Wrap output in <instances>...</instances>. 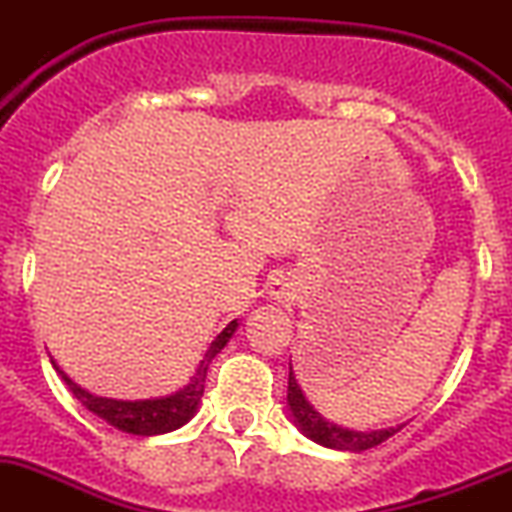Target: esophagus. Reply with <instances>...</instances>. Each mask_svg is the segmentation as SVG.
<instances>
[{"label":"esophagus","mask_w":512,"mask_h":512,"mask_svg":"<svg viewBox=\"0 0 512 512\" xmlns=\"http://www.w3.org/2000/svg\"><path fill=\"white\" fill-rule=\"evenodd\" d=\"M273 293H275V291H273Z\"/></svg>","instance_id":"esophagus-1"}]
</instances>
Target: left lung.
Here are the masks:
<instances>
[{
  "label": "left lung",
  "instance_id": "left-lung-1",
  "mask_svg": "<svg viewBox=\"0 0 512 512\" xmlns=\"http://www.w3.org/2000/svg\"><path fill=\"white\" fill-rule=\"evenodd\" d=\"M288 410H291L296 428H299L306 438H311V441L319 443V446L337 448V451H353V453L368 451V448L379 446V443H384L386 438H391V435L402 430V425H397V428L366 430V433H363V430L340 428V425H335V422L324 420V417L311 407L309 399L304 397L301 386L296 384L293 368L288 371Z\"/></svg>",
  "mask_w": 512,
  "mask_h": 512
}]
</instances>
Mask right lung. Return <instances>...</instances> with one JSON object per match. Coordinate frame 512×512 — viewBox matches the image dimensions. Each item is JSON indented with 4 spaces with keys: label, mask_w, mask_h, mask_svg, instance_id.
<instances>
[{
    "label": "right lung",
    "mask_w": 512,
    "mask_h": 512,
    "mask_svg": "<svg viewBox=\"0 0 512 512\" xmlns=\"http://www.w3.org/2000/svg\"><path fill=\"white\" fill-rule=\"evenodd\" d=\"M237 327H239L237 319L226 324L224 332H221V335L211 342V348L206 350L201 366H198V371L193 373L190 384L182 386L180 391H175V394H170V397L136 399V402L95 397V394L84 391L79 384H74V381H71L59 366H56V371L61 373V379L66 381L71 394H74V397H77L79 402L92 412V415L102 417V420L110 422L113 428L123 430V433H133V435H162V433H170V430L182 428V425H185L195 412H198L203 389H206L208 363H211L221 350H224V345L229 342V337L234 335Z\"/></svg>",
    "instance_id": "1"
}]
</instances>
